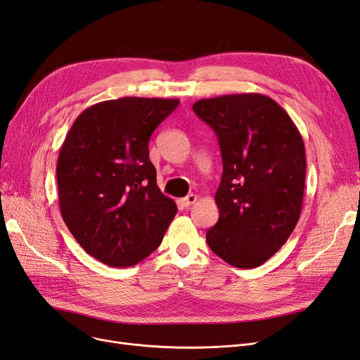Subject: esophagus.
<instances>
[{"instance_id":"obj_1","label":"esophagus","mask_w":360,"mask_h":360,"mask_svg":"<svg viewBox=\"0 0 360 360\" xmlns=\"http://www.w3.org/2000/svg\"><path fill=\"white\" fill-rule=\"evenodd\" d=\"M197 200H198L197 195H195V193H189L188 197L181 198L180 202H181V205H184V207H189V205H192L193 202H197Z\"/></svg>"}]
</instances>
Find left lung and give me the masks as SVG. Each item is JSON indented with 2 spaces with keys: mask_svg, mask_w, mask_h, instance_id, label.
Returning <instances> with one entry per match:
<instances>
[{
  "mask_svg": "<svg viewBox=\"0 0 360 360\" xmlns=\"http://www.w3.org/2000/svg\"><path fill=\"white\" fill-rule=\"evenodd\" d=\"M221 147L214 201L219 221L207 245L228 264L258 267L282 248L302 212L307 156L296 124L274 99L226 94L193 103Z\"/></svg>",
  "mask_w": 360,
  "mask_h": 360,
  "instance_id": "left-lung-1",
  "label": "left lung"
}]
</instances>
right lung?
Instances as JSON below:
<instances>
[{
	"label": "right lung",
	"instance_id": "right-lung-1",
	"mask_svg": "<svg viewBox=\"0 0 360 360\" xmlns=\"http://www.w3.org/2000/svg\"><path fill=\"white\" fill-rule=\"evenodd\" d=\"M179 103L156 97L96 103L64 139L57 163L61 216L85 252L106 266L143 261L177 213L158 188L148 141Z\"/></svg>",
	"mask_w": 360,
	"mask_h": 360
}]
</instances>
